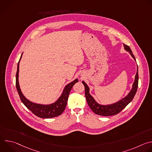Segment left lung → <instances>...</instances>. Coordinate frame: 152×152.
<instances>
[{
    "instance_id": "left-lung-1",
    "label": "left lung",
    "mask_w": 152,
    "mask_h": 152,
    "mask_svg": "<svg viewBox=\"0 0 152 152\" xmlns=\"http://www.w3.org/2000/svg\"><path fill=\"white\" fill-rule=\"evenodd\" d=\"M124 49L127 52H129V53L131 55V56L134 58V59L135 60V58L129 46L123 44ZM136 61V60H135ZM82 83L85 86V97L87 101L88 104L91 108V110L96 114L102 116H111V115H114L117 114H118L120 112H121L124 108L131 102L132 99H134L137 91L138 88V72L137 69V74L135 75V82L133 84L132 89V90L129 92L128 95L123 99L122 100H120L119 102L110 105H101L98 104L93 99V97L89 93V88L83 81L82 82Z\"/></svg>"
}]
</instances>
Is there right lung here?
I'll return each instance as SVG.
<instances>
[{
	"label": "right lung",
	"instance_id": "add662e5",
	"mask_svg": "<svg viewBox=\"0 0 152 152\" xmlns=\"http://www.w3.org/2000/svg\"><path fill=\"white\" fill-rule=\"evenodd\" d=\"M21 56L20 57V59ZM18 63L17 66V70L16 73V81H15V85L17 90V92L20 96L21 101L25 105V106L29 110L34 114L37 115L38 117L42 118H50L57 117L60 115L63 111H64L65 108L66 107L69 96L70 92L73 86V85L78 82L77 79L75 80L72 82L69 83L65 89L64 90L63 93L62 94L61 96L59 98V99L54 103L49 104V105H42L34 103L28 100H27L24 96L22 94L21 92L19 84H18V71H19V62Z\"/></svg>",
	"mask_w": 152,
	"mask_h": 152
}]
</instances>
